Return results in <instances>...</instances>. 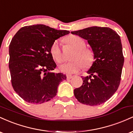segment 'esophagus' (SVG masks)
Wrapping results in <instances>:
<instances>
[{
  "mask_svg": "<svg viewBox=\"0 0 133 133\" xmlns=\"http://www.w3.org/2000/svg\"><path fill=\"white\" fill-rule=\"evenodd\" d=\"M73 77H74V76L71 75H67V79H71L72 78H73Z\"/></svg>",
  "mask_w": 133,
  "mask_h": 133,
  "instance_id": "34e87169",
  "label": "esophagus"
}]
</instances>
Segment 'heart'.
Here are the masks:
<instances>
[{"label":"heart","mask_w":133,"mask_h":133,"mask_svg":"<svg viewBox=\"0 0 133 133\" xmlns=\"http://www.w3.org/2000/svg\"><path fill=\"white\" fill-rule=\"evenodd\" d=\"M65 42L72 47L75 51L72 54V61L64 64L59 67L62 72L73 74L78 72L82 68H89L92 65L94 61V52L89 48L85 47L86 42L81 37L77 36H69L65 39ZM52 57L57 63H61L64 60V56L58 41H55L50 48Z\"/></svg>","instance_id":"1"}]
</instances>
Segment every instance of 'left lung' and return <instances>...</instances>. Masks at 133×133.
<instances>
[{
	"mask_svg": "<svg viewBox=\"0 0 133 133\" xmlns=\"http://www.w3.org/2000/svg\"><path fill=\"white\" fill-rule=\"evenodd\" d=\"M71 33L88 41L95 59L87 72L89 76L82 77V85L74 89V96L81 103L98 106L109 99L120 84L124 61L120 36L109 27H91Z\"/></svg>",
	"mask_w": 133,
	"mask_h": 133,
	"instance_id": "1",
	"label": "left lung"
}]
</instances>
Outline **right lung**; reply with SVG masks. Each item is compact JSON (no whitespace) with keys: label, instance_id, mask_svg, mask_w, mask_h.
<instances>
[{"label":"right lung","instance_id":"1","mask_svg":"<svg viewBox=\"0 0 133 133\" xmlns=\"http://www.w3.org/2000/svg\"><path fill=\"white\" fill-rule=\"evenodd\" d=\"M69 34L42 24L20 29L9 45V70L17 94L29 103L41 104L56 96L59 83L66 79L56 68L50 52L56 39Z\"/></svg>","mask_w":133,"mask_h":133}]
</instances>
